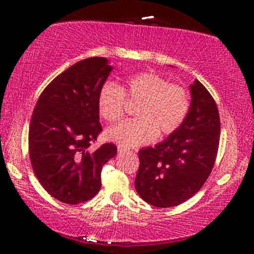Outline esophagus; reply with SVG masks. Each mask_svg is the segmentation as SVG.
I'll return each mask as SVG.
<instances>
[{
	"label": "esophagus",
	"instance_id": "1",
	"mask_svg": "<svg viewBox=\"0 0 254 254\" xmlns=\"http://www.w3.org/2000/svg\"><path fill=\"white\" fill-rule=\"evenodd\" d=\"M127 150H129V149H127V148L122 147V145H118V153H119V154H124V153H127Z\"/></svg>",
	"mask_w": 254,
	"mask_h": 254
}]
</instances>
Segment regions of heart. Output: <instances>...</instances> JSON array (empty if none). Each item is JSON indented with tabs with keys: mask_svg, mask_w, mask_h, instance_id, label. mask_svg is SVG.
Instances as JSON below:
<instances>
[{
	"mask_svg": "<svg viewBox=\"0 0 254 254\" xmlns=\"http://www.w3.org/2000/svg\"><path fill=\"white\" fill-rule=\"evenodd\" d=\"M125 97L138 101L136 118L125 121L107 131V137L124 147H137L160 136L174 132L190 110V95L184 87L170 83L161 75L142 71L131 75L123 87L107 81L98 95V110L109 123H117L124 116Z\"/></svg>",
	"mask_w": 254,
	"mask_h": 254,
	"instance_id": "heart-1",
	"label": "heart"
}]
</instances>
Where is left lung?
Listing matches in <instances>:
<instances>
[{
  "label": "left lung",
  "instance_id": "8db88e82",
  "mask_svg": "<svg viewBox=\"0 0 254 254\" xmlns=\"http://www.w3.org/2000/svg\"><path fill=\"white\" fill-rule=\"evenodd\" d=\"M185 121L165 141L139 150L135 189L156 208L179 205L197 193L210 176L220 143V116L208 89L190 86Z\"/></svg>",
  "mask_w": 254,
  "mask_h": 254
}]
</instances>
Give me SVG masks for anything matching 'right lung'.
<instances>
[{"instance_id":"add662e5","label":"right lung","mask_w":254,"mask_h":254,"mask_svg":"<svg viewBox=\"0 0 254 254\" xmlns=\"http://www.w3.org/2000/svg\"><path fill=\"white\" fill-rule=\"evenodd\" d=\"M112 69L104 57L80 61L48 84L34 107L28 131L32 167L48 193L63 203L94 197L103 166L117 153L113 143L89 148L103 130L98 95Z\"/></svg>"}]
</instances>
